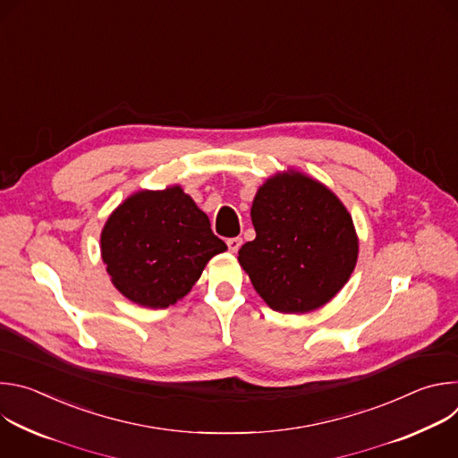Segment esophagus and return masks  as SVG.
Returning a JSON list of instances; mask_svg holds the SVG:
<instances>
[{"instance_id": "obj_1", "label": "esophagus", "mask_w": 458, "mask_h": 458, "mask_svg": "<svg viewBox=\"0 0 458 458\" xmlns=\"http://www.w3.org/2000/svg\"><path fill=\"white\" fill-rule=\"evenodd\" d=\"M226 244H228V250L235 253V251L241 248L242 239H241V237H232V239H228V241H226Z\"/></svg>"}]
</instances>
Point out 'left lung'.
Returning <instances> with one entry per match:
<instances>
[{
	"label": "left lung",
	"instance_id": "obj_1",
	"mask_svg": "<svg viewBox=\"0 0 458 458\" xmlns=\"http://www.w3.org/2000/svg\"><path fill=\"white\" fill-rule=\"evenodd\" d=\"M250 214L255 239L241 246L239 263L272 310L313 311L348 283L359 239L332 190L288 170L257 190Z\"/></svg>",
	"mask_w": 458,
	"mask_h": 458
}]
</instances>
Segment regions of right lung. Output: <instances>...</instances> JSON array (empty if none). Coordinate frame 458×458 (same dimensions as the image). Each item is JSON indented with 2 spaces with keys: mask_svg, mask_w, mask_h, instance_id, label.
I'll return each mask as SVG.
<instances>
[{
  "mask_svg": "<svg viewBox=\"0 0 458 458\" xmlns=\"http://www.w3.org/2000/svg\"><path fill=\"white\" fill-rule=\"evenodd\" d=\"M225 250L208 216L181 186L130 195L101 232V257L114 286L147 308L175 304Z\"/></svg>",
  "mask_w": 458,
  "mask_h": 458,
  "instance_id": "add662e5",
  "label": "right lung"
}]
</instances>
